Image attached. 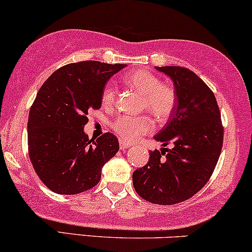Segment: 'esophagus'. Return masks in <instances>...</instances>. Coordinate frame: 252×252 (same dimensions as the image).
<instances>
[{
    "mask_svg": "<svg viewBox=\"0 0 252 252\" xmlns=\"http://www.w3.org/2000/svg\"><path fill=\"white\" fill-rule=\"evenodd\" d=\"M130 146H131V144H129V143L124 142L123 139H120V148H121V150H122V149H128V148H130Z\"/></svg>",
    "mask_w": 252,
    "mask_h": 252,
    "instance_id": "obj_1",
    "label": "esophagus"
}]
</instances>
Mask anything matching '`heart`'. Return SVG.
I'll return each instance as SVG.
<instances>
[{"instance_id":"obj_1","label":"heart","mask_w":252,"mask_h":252,"mask_svg":"<svg viewBox=\"0 0 252 252\" xmlns=\"http://www.w3.org/2000/svg\"><path fill=\"white\" fill-rule=\"evenodd\" d=\"M129 87L142 95V109H146L159 122H165L172 115L177 103V95L173 88L163 85L158 76L146 71H137L126 79ZM116 88L108 82L104 86L101 100L103 106H111L115 101ZM111 128L123 141L135 142L142 135L154 129V123L149 116L120 115L111 123Z\"/></svg>"}]
</instances>
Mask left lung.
I'll use <instances>...</instances> for the list:
<instances>
[{
    "instance_id": "8db88e82",
    "label": "left lung",
    "mask_w": 252,
    "mask_h": 252,
    "mask_svg": "<svg viewBox=\"0 0 252 252\" xmlns=\"http://www.w3.org/2000/svg\"><path fill=\"white\" fill-rule=\"evenodd\" d=\"M170 76L177 106L154 138L166 146L150 152L148 164L132 173L136 192L156 205H174L196 194L211 178L223 143V128L215 95L189 68L156 67Z\"/></svg>"
}]
</instances>
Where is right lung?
Instances as JSON below:
<instances>
[{
  "mask_svg": "<svg viewBox=\"0 0 252 252\" xmlns=\"http://www.w3.org/2000/svg\"><path fill=\"white\" fill-rule=\"evenodd\" d=\"M126 65L80 62L63 66L44 82L29 113L28 145L32 166L55 193H82L97 185L103 165L119 151L106 132L89 139L88 111L100 109L107 81Z\"/></svg>",
  "mask_w": 252,
  "mask_h": 252,
  "instance_id": "right-lung-1",
  "label": "right lung"
}]
</instances>
